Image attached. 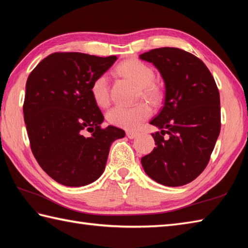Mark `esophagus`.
Here are the masks:
<instances>
[{
	"label": "esophagus",
	"instance_id": "34e87169",
	"mask_svg": "<svg viewBox=\"0 0 248 248\" xmlns=\"http://www.w3.org/2000/svg\"><path fill=\"white\" fill-rule=\"evenodd\" d=\"M127 136L130 139V140H133L135 138H138L139 136V133L138 132H131V131H128L127 132Z\"/></svg>",
	"mask_w": 248,
	"mask_h": 248
}]
</instances>
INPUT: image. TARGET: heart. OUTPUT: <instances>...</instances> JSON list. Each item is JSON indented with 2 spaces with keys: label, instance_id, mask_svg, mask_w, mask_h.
Listing matches in <instances>:
<instances>
[{
  "label": "heart",
  "instance_id": "obj_1",
  "mask_svg": "<svg viewBox=\"0 0 248 248\" xmlns=\"http://www.w3.org/2000/svg\"><path fill=\"white\" fill-rule=\"evenodd\" d=\"M120 76L129 78L140 87L143 97L156 101L160 97V91L155 81V72L149 66L138 60H131L121 62L116 68ZM91 93L93 101L99 107L108 105L109 100L108 78L107 75L97 77L92 83ZM151 115V108L147 103H139L133 107H114L108 114V121L115 125L127 130H136Z\"/></svg>",
  "mask_w": 248,
  "mask_h": 248
}]
</instances>
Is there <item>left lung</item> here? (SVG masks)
I'll list each match as a JSON object with an SVG mask.
<instances>
[{"mask_svg": "<svg viewBox=\"0 0 248 248\" xmlns=\"http://www.w3.org/2000/svg\"><path fill=\"white\" fill-rule=\"evenodd\" d=\"M140 59L151 62L165 84L164 107L150 121L160 130L152 134L156 147L141 157V166L157 183L184 186L203 171L219 135L217 83L198 57L181 49H154Z\"/></svg>", "mask_w": 248, "mask_h": 248, "instance_id": "1", "label": "left lung"}]
</instances>
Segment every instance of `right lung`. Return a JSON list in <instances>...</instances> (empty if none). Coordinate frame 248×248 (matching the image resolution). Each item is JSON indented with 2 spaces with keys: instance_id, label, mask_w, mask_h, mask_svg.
Masks as SVG:
<instances>
[{
  "instance_id": "1",
  "label": "right lung",
  "mask_w": 248,
  "mask_h": 248,
  "mask_svg": "<svg viewBox=\"0 0 248 248\" xmlns=\"http://www.w3.org/2000/svg\"><path fill=\"white\" fill-rule=\"evenodd\" d=\"M116 56L78 52L54 53L31 72L25 86L24 121L40 167L66 186H84L102 175L109 147L124 138L104 117L91 93L93 81L107 72ZM88 130L92 134L85 137Z\"/></svg>"
}]
</instances>
